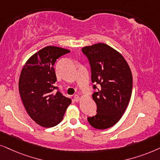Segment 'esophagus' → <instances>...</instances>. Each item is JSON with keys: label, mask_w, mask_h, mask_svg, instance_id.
<instances>
[{"label": "esophagus", "mask_w": 160, "mask_h": 160, "mask_svg": "<svg viewBox=\"0 0 160 160\" xmlns=\"http://www.w3.org/2000/svg\"><path fill=\"white\" fill-rule=\"evenodd\" d=\"M74 99H75L77 102H79L80 99H81V97H80L79 95H74Z\"/></svg>", "instance_id": "1"}]
</instances>
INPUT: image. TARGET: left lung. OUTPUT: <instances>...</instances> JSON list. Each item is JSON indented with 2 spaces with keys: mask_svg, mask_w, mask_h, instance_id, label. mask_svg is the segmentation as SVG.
Listing matches in <instances>:
<instances>
[{
  "mask_svg": "<svg viewBox=\"0 0 160 160\" xmlns=\"http://www.w3.org/2000/svg\"><path fill=\"white\" fill-rule=\"evenodd\" d=\"M82 50L90 62L91 81L99 84L92 95L97 113L88 117V121L95 129H108L120 120L129 105L132 91L130 67L120 52L105 43L86 46Z\"/></svg>",
  "mask_w": 160,
  "mask_h": 160,
  "instance_id": "left-lung-1",
  "label": "left lung"
}]
</instances>
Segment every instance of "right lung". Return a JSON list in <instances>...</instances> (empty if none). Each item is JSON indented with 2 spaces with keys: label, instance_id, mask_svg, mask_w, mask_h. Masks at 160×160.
<instances>
[{
  "label": "right lung",
  "instance_id": "right-lung-1",
  "mask_svg": "<svg viewBox=\"0 0 160 160\" xmlns=\"http://www.w3.org/2000/svg\"><path fill=\"white\" fill-rule=\"evenodd\" d=\"M67 49L47 46L34 53L25 63L19 80V91L28 114L39 126L50 128L62 121L72 100L60 91L55 92L57 81L54 66Z\"/></svg>",
  "mask_w": 160,
  "mask_h": 160
}]
</instances>
